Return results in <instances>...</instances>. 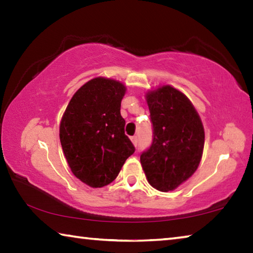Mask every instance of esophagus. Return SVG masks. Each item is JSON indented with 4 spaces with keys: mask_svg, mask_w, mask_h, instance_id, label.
<instances>
[{
    "mask_svg": "<svg viewBox=\"0 0 253 253\" xmlns=\"http://www.w3.org/2000/svg\"><path fill=\"white\" fill-rule=\"evenodd\" d=\"M130 139H131L132 144H134L135 146H137V136H132V137H130Z\"/></svg>",
    "mask_w": 253,
    "mask_h": 253,
    "instance_id": "34e87169",
    "label": "esophagus"
}]
</instances>
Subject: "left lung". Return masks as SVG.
<instances>
[{
  "instance_id": "obj_1",
  "label": "left lung",
  "mask_w": 253,
  "mask_h": 253,
  "mask_svg": "<svg viewBox=\"0 0 253 253\" xmlns=\"http://www.w3.org/2000/svg\"><path fill=\"white\" fill-rule=\"evenodd\" d=\"M153 140L140 154V163L153 187L169 192L198 169L204 147L199 114L181 91L164 85L147 93Z\"/></svg>"
}]
</instances>
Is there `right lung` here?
I'll return each mask as SVG.
<instances>
[{
    "instance_id": "obj_1",
    "label": "right lung",
    "mask_w": 253,
    "mask_h": 253,
    "mask_svg": "<svg viewBox=\"0 0 253 253\" xmlns=\"http://www.w3.org/2000/svg\"><path fill=\"white\" fill-rule=\"evenodd\" d=\"M125 91L119 81L92 79L78 89L61 119L60 142L71 172L91 187L113 182L135 152L121 115Z\"/></svg>"
}]
</instances>
